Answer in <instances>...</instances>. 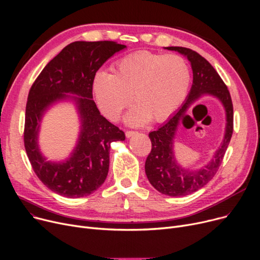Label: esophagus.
Listing matches in <instances>:
<instances>
[{
	"label": "esophagus",
	"instance_id": "esophagus-1",
	"mask_svg": "<svg viewBox=\"0 0 260 260\" xmlns=\"http://www.w3.org/2000/svg\"><path fill=\"white\" fill-rule=\"evenodd\" d=\"M137 134V132H134V131H127L126 133H125V136L127 138H131V137H133L134 135H136Z\"/></svg>",
	"mask_w": 260,
	"mask_h": 260
}]
</instances>
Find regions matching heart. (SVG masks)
Wrapping results in <instances>:
<instances>
[{
    "label": "heart",
    "mask_w": 260,
    "mask_h": 260,
    "mask_svg": "<svg viewBox=\"0 0 260 260\" xmlns=\"http://www.w3.org/2000/svg\"><path fill=\"white\" fill-rule=\"evenodd\" d=\"M189 81V68L182 57L142 50L117 62L113 75L99 72L92 91L100 111L113 121L133 99L136 105L125 121L139 126L152 118L163 121L173 115L186 98Z\"/></svg>",
    "instance_id": "heart-1"
}]
</instances>
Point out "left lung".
Wrapping results in <instances>:
<instances>
[{
	"label": "left lung",
	"instance_id": "left-lung-1",
	"mask_svg": "<svg viewBox=\"0 0 260 260\" xmlns=\"http://www.w3.org/2000/svg\"><path fill=\"white\" fill-rule=\"evenodd\" d=\"M165 48L181 53L189 61L193 71V84L178 111L157 131L148 134L152 141V151L145 161V174L149 183L158 192L171 197H180L203 187L219 169L233 134V104L220 76L199 53L185 47L170 46ZM204 95L214 96L223 104L226 112V131L223 142L210 162L198 170H189L181 167L175 160L174 138L180 121L188 108Z\"/></svg>",
	"mask_w": 260,
	"mask_h": 260
}]
</instances>
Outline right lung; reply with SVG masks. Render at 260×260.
<instances>
[{
	"mask_svg": "<svg viewBox=\"0 0 260 260\" xmlns=\"http://www.w3.org/2000/svg\"><path fill=\"white\" fill-rule=\"evenodd\" d=\"M125 45L112 41H77L64 47L41 72L26 104L24 144L31 167L50 190L67 198L90 195L105 181L111 143L125 135L107 121L92 100V81L99 68ZM73 102L80 120V132L71 155L50 161L38 146V134L48 109L60 102Z\"/></svg>",
	"mask_w": 260,
	"mask_h": 260,
	"instance_id": "1",
	"label": "right lung"
}]
</instances>
